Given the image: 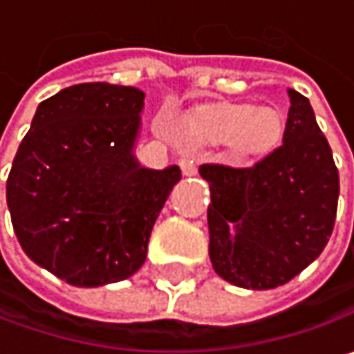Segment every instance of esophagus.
<instances>
[{"label": "esophagus", "instance_id": "esophagus-1", "mask_svg": "<svg viewBox=\"0 0 354 354\" xmlns=\"http://www.w3.org/2000/svg\"><path fill=\"white\" fill-rule=\"evenodd\" d=\"M181 169H183V173L187 175V177H193L195 173H197V167H195V163L189 159V157H183L181 159Z\"/></svg>", "mask_w": 354, "mask_h": 354}]
</instances>
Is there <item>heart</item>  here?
I'll return each instance as SVG.
<instances>
[{
  "instance_id": "b5f03b06",
  "label": "heart",
  "mask_w": 354,
  "mask_h": 354,
  "mask_svg": "<svg viewBox=\"0 0 354 354\" xmlns=\"http://www.w3.org/2000/svg\"><path fill=\"white\" fill-rule=\"evenodd\" d=\"M189 131L203 140H226L236 136L242 153H264L278 145L283 122L274 110H256L254 106H207L187 118Z\"/></svg>"
}]
</instances>
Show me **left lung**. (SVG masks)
<instances>
[{
  "mask_svg": "<svg viewBox=\"0 0 354 354\" xmlns=\"http://www.w3.org/2000/svg\"><path fill=\"white\" fill-rule=\"evenodd\" d=\"M283 143L250 167L203 163L211 185L209 254L214 272L246 290L288 283L327 246L339 171L304 94L290 90Z\"/></svg>",
  "mask_w": 354,
  "mask_h": 354,
  "instance_id": "left-lung-1",
  "label": "left lung"
}]
</instances>
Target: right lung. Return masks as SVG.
Instances as JSON below:
<instances>
[{
	"label": "right lung",
	"mask_w": 354,
	"mask_h": 354,
	"mask_svg": "<svg viewBox=\"0 0 354 354\" xmlns=\"http://www.w3.org/2000/svg\"><path fill=\"white\" fill-rule=\"evenodd\" d=\"M142 90L86 82L39 104L7 177L21 248L57 278L96 288L133 276L181 169L131 153Z\"/></svg>",
	"instance_id": "right-lung-1"
}]
</instances>
